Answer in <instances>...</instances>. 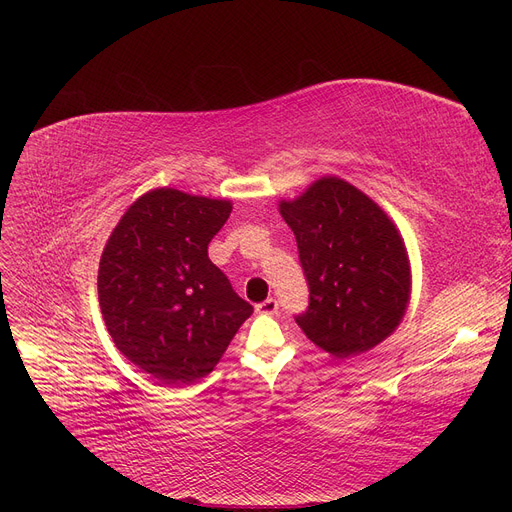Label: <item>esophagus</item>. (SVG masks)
Wrapping results in <instances>:
<instances>
[{
  "instance_id": "34e87169",
  "label": "esophagus",
  "mask_w": 512,
  "mask_h": 512,
  "mask_svg": "<svg viewBox=\"0 0 512 512\" xmlns=\"http://www.w3.org/2000/svg\"><path fill=\"white\" fill-rule=\"evenodd\" d=\"M279 310V302H277V299L275 297H268V299H264V302L262 304H258L256 306V312L258 314H275Z\"/></svg>"
}]
</instances>
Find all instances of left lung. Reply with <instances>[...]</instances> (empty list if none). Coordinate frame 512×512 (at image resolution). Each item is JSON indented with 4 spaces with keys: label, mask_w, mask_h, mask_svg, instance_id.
<instances>
[{
    "label": "left lung",
    "mask_w": 512,
    "mask_h": 512,
    "mask_svg": "<svg viewBox=\"0 0 512 512\" xmlns=\"http://www.w3.org/2000/svg\"><path fill=\"white\" fill-rule=\"evenodd\" d=\"M279 213L291 227L310 287L295 322L306 337L345 359L370 351L401 324L411 264L397 225L362 190L337 175L316 179Z\"/></svg>",
    "instance_id": "8db88e82"
}]
</instances>
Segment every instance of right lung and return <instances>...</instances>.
I'll list each match as a JSON object with an SVG mask.
<instances>
[{
  "label": "right lung",
  "instance_id": "add662e5",
  "mask_svg": "<svg viewBox=\"0 0 512 512\" xmlns=\"http://www.w3.org/2000/svg\"><path fill=\"white\" fill-rule=\"evenodd\" d=\"M231 200L155 188L130 204L99 262L105 326L134 366L167 386L215 370L254 308L208 258Z\"/></svg>",
  "mask_w": 512,
  "mask_h": 512
}]
</instances>
